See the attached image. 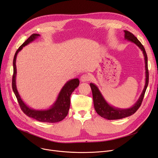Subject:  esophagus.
<instances>
[{
  "label": "esophagus",
  "instance_id": "esophagus-1",
  "mask_svg": "<svg viewBox=\"0 0 158 158\" xmlns=\"http://www.w3.org/2000/svg\"><path fill=\"white\" fill-rule=\"evenodd\" d=\"M91 79V76L88 74H84L83 75L81 76L80 80L82 82H85V81H88Z\"/></svg>",
  "mask_w": 158,
  "mask_h": 158
}]
</instances>
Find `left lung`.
<instances>
[{
    "mask_svg": "<svg viewBox=\"0 0 158 158\" xmlns=\"http://www.w3.org/2000/svg\"><path fill=\"white\" fill-rule=\"evenodd\" d=\"M125 32V39L126 40L133 42L134 44L137 45L141 50L143 51V55L144 57L145 61V70H146V82L144 89L141 94L139 99L136 102L135 104L131 108H126V109H122V108H115L110 105L104 99L100 91L98 89L97 87L93 83L90 84V87L93 94V99L95 110L99 115L102 118L107 119H119L123 118H126L129 116H131L134 113L136 112L139 107L140 106L143 98L145 94V91L147 88L149 81V73L148 69V57L147 54L145 51V49L140 42L135 37L133 34L127 31H124Z\"/></svg>",
    "mask_w": 158,
    "mask_h": 158,
    "instance_id": "left-lung-1",
    "label": "left lung"
}]
</instances>
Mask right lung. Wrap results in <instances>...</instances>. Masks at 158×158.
<instances>
[{
	"instance_id": "1",
	"label": "right lung",
	"mask_w": 158,
	"mask_h": 158,
	"mask_svg": "<svg viewBox=\"0 0 158 158\" xmlns=\"http://www.w3.org/2000/svg\"><path fill=\"white\" fill-rule=\"evenodd\" d=\"M40 36L39 34H32L31 35L23 44L21 45L16 51L14 60H13V67H14V74L12 77V89L14 93L17 98L19 106L27 116L36 119L37 121L41 122H48V123H56L60 122L67 116L70 108V95L72 94L74 90L79 85L78 78L72 79L64 84L63 87L61 91L59 92L57 99L54 102V104L51 106L50 108L48 110H36L29 108L25 103L21 99V97L16 88V57L19 51L22 50L23 47L29 44V43L35 40L37 37Z\"/></svg>"
}]
</instances>
